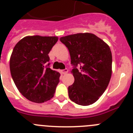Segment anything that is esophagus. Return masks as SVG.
Listing matches in <instances>:
<instances>
[{
  "label": "esophagus",
  "instance_id": "1",
  "mask_svg": "<svg viewBox=\"0 0 133 133\" xmlns=\"http://www.w3.org/2000/svg\"><path fill=\"white\" fill-rule=\"evenodd\" d=\"M68 72H69V70H68L67 69H63V70H61V72H62V74H63V75H65V74L67 73Z\"/></svg>",
  "mask_w": 133,
  "mask_h": 133
}]
</instances>
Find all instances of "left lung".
I'll list each match as a JSON object with an SVG mask.
<instances>
[{
  "label": "left lung",
  "instance_id": "1",
  "mask_svg": "<svg viewBox=\"0 0 133 133\" xmlns=\"http://www.w3.org/2000/svg\"><path fill=\"white\" fill-rule=\"evenodd\" d=\"M60 41L68 48L75 82L68 88L69 97L77 104H93L104 93L112 75V53L109 46L89 32L63 36ZM80 64L78 71L76 66Z\"/></svg>",
  "mask_w": 133,
  "mask_h": 133
}]
</instances>
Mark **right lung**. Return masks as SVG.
<instances>
[{
  "label": "right lung",
  "mask_w": 133,
  "mask_h": 133,
  "mask_svg": "<svg viewBox=\"0 0 133 133\" xmlns=\"http://www.w3.org/2000/svg\"><path fill=\"white\" fill-rule=\"evenodd\" d=\"M57 36H25L14 47L10 58L12 78L19 92L32 102L42 103L54 97L61 76L50 69L49 53Z\"/></svg>",
  "instance_id": "obj_1"
}]
</instances>
